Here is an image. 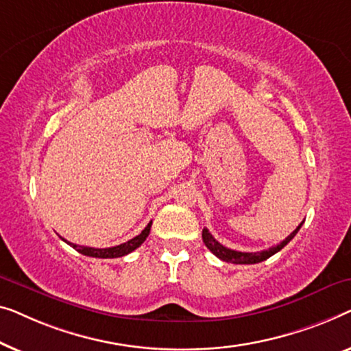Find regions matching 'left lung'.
<instances>
[{"instance_id": "1", "label": "left lung", "mask_w": 351, "mask_h": 351, "mask_svg": "<svg viewBox=\"0 0 351 351\" xmlns=\"http://www.w3.org/2000/svg\"><path fill=\"white\" fill-rule=\"evenodd\" d=\"M300 227H302V223L295 227L293 234H289L283 241H280L278 245H275L269 250L258 251V253H241V251L226 248V246L221 245L219 241L210 234L208 229L202 230V239H204V243L206 245V248H208L211 253H213L216 258H219L221 261H226V263H232V264H258V263H263L265 259H269L270 256H274L275 253H278L281 248H285V246L294 239V235L298 234Z\"/></svg>"}]
</instances>
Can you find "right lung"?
I'll use <instances>...</instances> for the list:
<instances>
[{"label":"right lung","instance_id":"1","mask_svg":"<svg viewBox=\"0 0 351 351\" xmlns=\"http://www.w3.org/2000/svg\"><path fill=\"white\" fill-rule=\"evenodd\" d=\"M151 224H147L145 227V230H141L140 235L133 237L132 240L125 241V243H121L117 246H111V248H90V246H81V245H75V243H70V241H66L68 245L73 246L77 253H81L84 256H90V258H100V259H114V258H122V256H125L128 253H132V251H135L138 246H140L143 241L146 240V237L149 235V230H151Z\"/></svg>","mask_w":351,"mask_h":351}]
</instances>
